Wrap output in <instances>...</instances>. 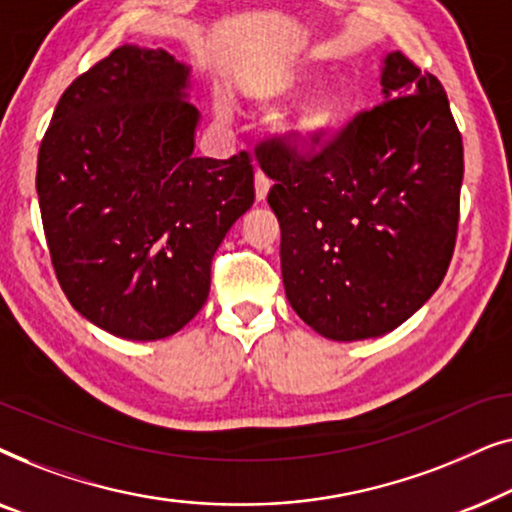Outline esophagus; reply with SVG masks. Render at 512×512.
<instances>
[{"mask_svg": "<svg viewBox=\"0 0 512 512\" xmlns=\"http://www.w3.org/2000/svg\"><path fill=\"white\" fill-rule=\"evenodd\" d=\"M254 186H256V200L263 202L268 198V191H270V179L265 177L261 170H256V177H254Z\"/></svg>", "mask_w": 512, "mask_h": 512, "instance_id": "34e87169", "label": "esophagus"}]
</instances>
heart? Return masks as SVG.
<instances>
[{"label":"heart","mask_w":512,"mask_h":512,"mask_svg":"<svg viewBox=\"0 0 512 512\" xmlns=\"http://www.w3.org/2000/svg\"><path fill=\"white\" fill-rule=\"evenodd\" d=\"M326 76L319 65H303L265 74L254 86V97L261 104H279L303 93L312 83ZM354 111V93L345 81H335L307 97L303 104L284 114L275 123V132L282 142L298 156H314L324 151L340 130L345 128Z\"/></svg>","instance_id":"obj_1"}]
</instances>
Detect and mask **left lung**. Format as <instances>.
<instances>
[{"label": "left lung", "instance_id": "left-lung-1", "mask_svg": "<svg viewBox=\"0 0 512 512\" xmlns=\"http://www.w3.org/2000/svg\"><path fill=\"white\" fill-rule=\"evenodd\" d=\"M382 97L305 158L263 142L282 228L286 298L319 335L354 342L394 331L443 282L459 226L464 146L436 76L403 53L382 60Z\"/></svg>", "mask_w": 512, "mask_h": 512}]
</instances>
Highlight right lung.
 <instances>
[{
    "label": "right lung",
    "instance_id": "1",
    "mask_svg": "<svg viewBox=\"0 0 512 512\" xmlns=\"http://www.w3.org/2000/svg\"><path fill=\"white\" fill-rule=\"evenodd\" d=\"M191 67L125 44L81 74L53 111L37 160L51 261L65 296L102 331L160 340L202 310L212 258L254 205L242 151L195 158Z\"/></svg>",
    "mask_w": 512,
    "mask_h": 512
}]
</instances>
